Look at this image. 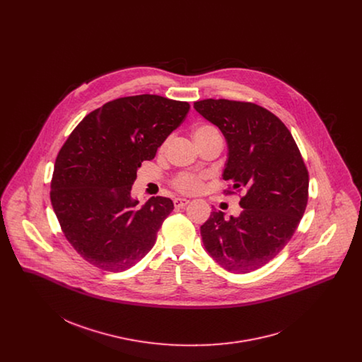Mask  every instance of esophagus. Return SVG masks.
Segmentation results:
<instances>
[{"instance_id":"1","label":"esophagus","mask_w":362,"mask_h":362,"mask_svg":"<svg viewBox=\"0 0 362 362\" xmlns=\"http://www.w3.org/2000/svg\"><path fill=\"white\" fill-rule=\"evenodd\" d=\"M189 202V199H186V198H175L173 199V205H175V207H177V209L186 206Z\"/></svg>"}]
</instances>
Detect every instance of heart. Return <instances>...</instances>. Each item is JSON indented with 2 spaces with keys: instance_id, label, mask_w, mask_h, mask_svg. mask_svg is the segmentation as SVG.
I'll return each mask as SVG.
<instances>
[{
  "instance_id": "heart-1",
  "label": "heart",
  "mask_w": 362,
  "mask_h": 362,
  "mask_svg": "<svg viewBox=\"0 0 362 362\" xmlns=\"http://www.w3.org/2000/svg\"><path fill=\"white\" fill-rule=\"evenodd\" d=\"M220 136L218 130L211 126V124H198L194 130H192V137L194 141L197 142V145H201L204 142H206L207 139L210 138L217 137ZM167 145H168V139L164 141L160 148H158V152L160 153H164L165 149H167ZM173 189H176L177 192L180 194H197L199 191H202L204 189V176L201 175H195V173H177L171 182Z\"/></svg>"
}]
</instances>
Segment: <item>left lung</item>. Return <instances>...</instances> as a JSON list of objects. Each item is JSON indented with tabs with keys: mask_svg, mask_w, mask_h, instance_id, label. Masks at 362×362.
I'll use <instances>...</instances> for the list:
<instances>
[{
	"mask_svg": "<svg viewBox=\"0 0 362 362\" xmlns=\"http://www.w3.org/2000/svg\"><path fill=\"white\" fill-rule=\"evenodd\" d=\"M194 108L226 138L225 195L244 191L238 218L213 211L201 226L204 245L225 270L254 272L276 258L300 224L308 204L307 165L289 129L264 107L205 99Z\"/></svg>",
	"mask_w": 362,
	"mask_h": 362,
	"instance_id": "left-lung-1",
	"label": "left lung"
}]
</instances>
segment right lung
<instances>
[{"instance_id":"right-lung-1","label":"right lung","mask_w":362,"mask_h":362,"mask_svg":"<svg viewBox=\"0 0 362 362\" xmlns=\"http://www.w3.org/2000/svg\"><path fill=\"white\" fill-rule=\"evenodd\" d=\"M189 104L158 95L111 100L89 112L55 158L50 199L61 230L90 264L118 273L155 245L173 201L152 197L141 209L130 191L144 160L189 114Z\"/></svg>"}]
</instances>
